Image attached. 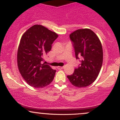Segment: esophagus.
<instances>
[{"label": "esophagus", "mask_w": 120, "mask_h": 120, "mask_svg": "<svg viewBox=\"0 0 120 120\" xmlns=\"http://www.w3.org/2000/svg\"><path fill=\"white\" fill-rule=\"evenodd\" d=\"M57 68L58 69H60H60H62L63 68V67H57Z\"/></svg>", "instance_id": "1"}]
</instances>
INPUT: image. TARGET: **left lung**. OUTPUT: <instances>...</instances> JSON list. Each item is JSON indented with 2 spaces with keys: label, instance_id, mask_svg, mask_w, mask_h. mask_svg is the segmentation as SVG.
<instances>
[{
  "label": "left lung",
  "instance_id": "1",
  "mask_svg": "<svg viewBox=\"0 0 120 120\" xmlns=\"http://www.w3.org/2000/svg\"><path fill=\"white\" fill-rule=\"evenodd\" d=\"M73 42L76 59H81V65L67 77L76 87H85L96 80L101 69L103 52L97 35L89 29H78L69 35Z\"/></svg>",
  "mask_w": 120,
  "mask_h": 120
}]
</instances>
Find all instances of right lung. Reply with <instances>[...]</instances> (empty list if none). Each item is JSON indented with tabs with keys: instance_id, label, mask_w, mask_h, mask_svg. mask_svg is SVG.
<instances>
[{
	"instance_id": "add662e5",
	"label": "right lung",
	"mask_w": 120,
	"mask_h": 120,
	"mask_svg": "<svg viewBox=\"0 0 120 120\" xmlns=\"http://www.w3.org/2000/svg\"><path fill=\"white\" fill-rule=\"evenodd\" d=\"M57 37L55 32L41 25L32 26L22 35L17 51V66L22 77L30 86L41 89L53 81L56 70L42 62Z\"/></svg>"
}]
</instances>
